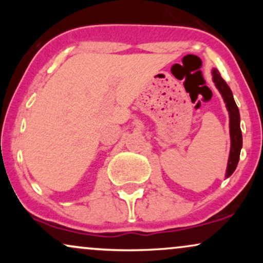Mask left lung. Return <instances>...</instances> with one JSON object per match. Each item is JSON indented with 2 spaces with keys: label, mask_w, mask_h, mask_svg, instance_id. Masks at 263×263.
I'll list each match as a JSON object with an SVG mask.
<instances>
[{
  "label": "left lung",
  "mask_w": 263,
  "mask_h": 263,
  "mask_svg": "<svg viewBox=\"0 0 263 263\" xmlns=\"http://www.w3.org/2000/svg\"><path fill=\"white\" fill-rule=\"evenodd\" d=\"M213 75V81L215 83L216 89L221 93L222 99H224L226 108L229 111V117H230V155H229L228 168H226V178H229L234 173L237 167L238 159H240V152L242 148V134H241L240 128V112H238V107L236 102L234 100L232 91L229 87L225 80L222 79L218 69L214 68L211 70Z\"/></svg>",
  "instance_id": "8db88e82"
}]
</instances>
